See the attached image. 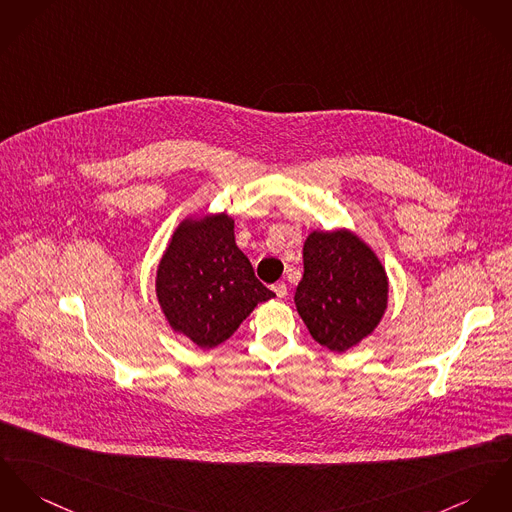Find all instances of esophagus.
<instances>
[{
  "instance_id": "esophagus-1",
  "label": "esophagus",
  "mask_w": 512,
  "mask_h": 512,
  "mask_svg": "<svg viewBox=\"0 0 512 512\" xmlns=\"http://www.w3.org/2000/svg\"><path fill=\"white\" fill-rule=\"evenodd\" d=\"M273 290H275V294L278 298H286V294H288V286H286L284 282H276L275 286H273Z\"/></svg>"
}]
</instances>
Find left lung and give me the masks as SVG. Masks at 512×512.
Returning a JSON list of instances; mask_svg holds the SVG:
<instances>
[{
  "label": "left lung",
  "mask_w": 512,
  "mask_h": 512,
  "mask_svg": "<svg viewBox=\"0 0 512 512\" xmlns=\"http://www.w3.org/2000/svg\"><path fill=\"white\" fill-rule=\"evenodd\" d=\"M390 280L374 249L347 228L304 241V276L294 304L310 335L345 353L374 333L388 310Z\"/></svg>",
  "instance_id": "obj_1"
}]
</instances>
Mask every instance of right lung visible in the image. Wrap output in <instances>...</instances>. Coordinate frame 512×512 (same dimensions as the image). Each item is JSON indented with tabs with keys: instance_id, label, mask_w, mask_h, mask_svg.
Masks as SVG:
<instances>
[{
	"instance_id": "add662e5",
	"label": "right lung",
	"mask_w": 512,
	"mask_h": 512,
	"mask_svg": "<svg viewBox=\"0 0 512 512\" xmlns=\"http://www.w3.org/2000/svg\"><path fill=\"white\" fill-rule=\"evenodd\" d=\"M228 212L187 216L159 259L156 296L169 327L200 349L228 341L257 304L275 298L236 245Z\"/></svg>"
}]
</instances>
